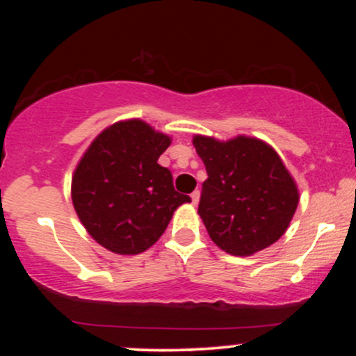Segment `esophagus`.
<instances>
[{"instance_id": "obj_1", "label": "esophagus", "mask_w": 356, "mask_h": 356, "mask_svg": "<svg viewBox=\"0 0 356 356\" xmlns=\"http://www.w3.org/2000/svg\"><path fill=\"white\" fill-rule=\"evenodd\" d=\"M199 197H201V192H199V191H194V192H192V194H191L192 204H194V206L199 202Z\"/></svg>"}]
</instances>
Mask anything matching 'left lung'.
I'll use <instances>...</instances> for the list:
<instances>
[{"mask_svg":"<svg viewBox=\"0 0 356 356\" xmlns=\"http://www.w3.org/2000/svg\"><path fill=\"white\" fill-rule=\"evenodd\" d=\"M206 165L199 216L222 251L251 256L288 229L300 201L298 187L273 147L239 136L227 142L195 136Z\"/></svg>","mask_w":356,"mask_h":356,"instance_id":"obj_1","label":"left lung"}]
</instances>
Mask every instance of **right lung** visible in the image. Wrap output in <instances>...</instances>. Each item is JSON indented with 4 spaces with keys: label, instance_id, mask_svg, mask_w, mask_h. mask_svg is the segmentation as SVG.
Wrapping results in <instances>:
<instances>
[{
    "label": "right lung",
    "instance_id": "right-lung-1",
    "mask_svg": "<svg viewBox=\"0 0 356 356\" xmlns=\"http://www.w3.org/2000/svg\"><path fill=\"white\" fill-rule=\"evenodd\" d=\"M170 137L145 122L110 125L90 144L72 179V201L85 229L117 254H138L164 234L174 211L191 202L157 164Z\"/></svg>",
    "mask_w": 356,
    "mask_h": 356
}]
</instances>
